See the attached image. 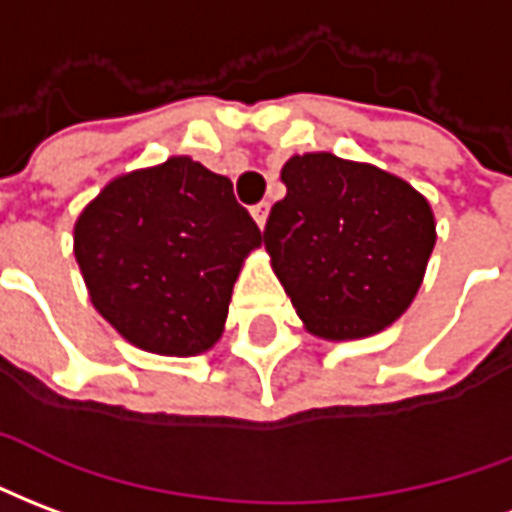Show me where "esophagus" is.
I'll list each match as a JSON object with an SVG mask.
<instances>
[{"mask_svg":"<svg viewBox=\"0 0 512 512\" xmlns=\"http://www.w3.org/2000/svg\"><path fill=\"white\" fill-rule=\"evenodd\" d=\"M251 215H253V220H256V226H259V229H264L267 215H270V204H267V201H261V204H256V207H253Z\"/></svg>","mask_w":512,"mask_h":512,"instance_id":"esophagus-1","label":"esophagus"}]
</instances>
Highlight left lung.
Instances as JSON below:
<instances>
[{"instance_id": "left-lung-1", "label": "left lung", "mask_w": 512, "mask_h": 512, "mask_svg": "<svg viewBox=\"0 0 512 512\" xmlns=\"http://www.w3.org/2000/svg\"><path fill=\"white\" fill-rule=\"evenodd\" d=\"M264 229L272 272L305 330L324 341L382 333L420 292L436 220L420 190L333 152L286 160Z\"/></svg>"}]
</instances>
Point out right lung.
Returning a JSON list of instances; mask_svg holds the SVG:
<instances>
[{
  "label": "right lung",
  "instance_id": "add662e5",
  "mask_svg": "<svg viewBox=\"0 0 512 512\" xmlns=\"http://www.w3.org/2000/svg\"><path fill=\"white\" fill-rule=\"evenodd\" d=\"M259 245L231 179L188 155L114 177L73 226L95 311L128 343L166 357L220 341L234 281Z\"/></svg>",
  "mask_w": 512,
  "mask_h": 512
}]
</instances>
